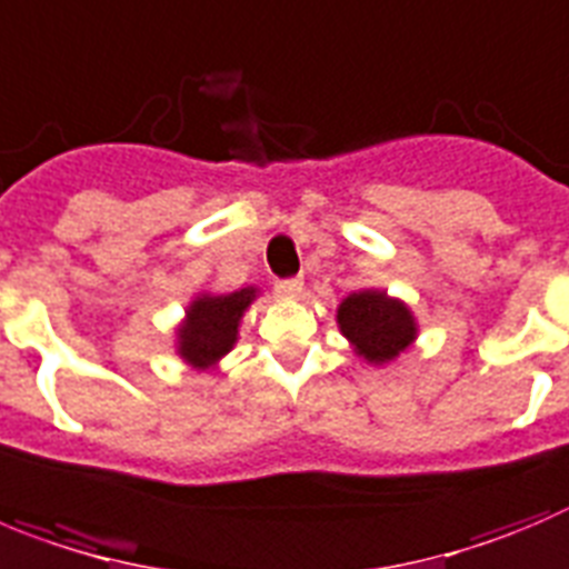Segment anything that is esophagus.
I'll return each mask as SVG.
<instances>
[{
    "mask_svg": "<svg viewBox=\"0 0 569 569\" xmlns=\"http://www.w3.org/2000/svg\"><path fill=\"white\" fill-rule=\"evenodd\" d=\"M278 295L286 297V300H295V297L302 295V280L300 278H289V280H278Z\"/></svg>",
    "mask_w": 569,
    "mask_h": 569,
    "instance_id": "obj_1",
    "label": "esophagus"
}]
</instances>
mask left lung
Returning a JSON list of instances; mask_svg holds the SVG:
<instances>
[{
	"label": "left lung",
	"instance_id": "1",
	"mask_svg": "<svg viewBox=\"0 0 569 569\" xmlns=\"http://www.w3.org/2000/svg\"><path fill=\"white\" fill-rule=\"evenodd\" d=\"M339 333L373 368L396 362L418 339V320L405 300L385 289L350 291L337 306Z\"/></svg>",
	"mask_w": 569,
	"mask_h": 569
}]
</instances>
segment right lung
Here are the masks:
<instances>
[{
    "label": "right lung",
    "mask_w": 569,
    "mask_h": 569,
    "mask_svg": "<svg viewBox=\"0 0 569 569\" xmlns=\"http://www.w3.org/2000/svg\"><path fill=\"white\" fill-rule=\"evenodd\" d=\"M260 297L258 286H243L230 295L199 291L184 306V317L173 328L177 357L193 370H216L221 359L236 348L241 320Z\"/></svg>",
    "instance_id": "obj_1"
}]
</instances>
